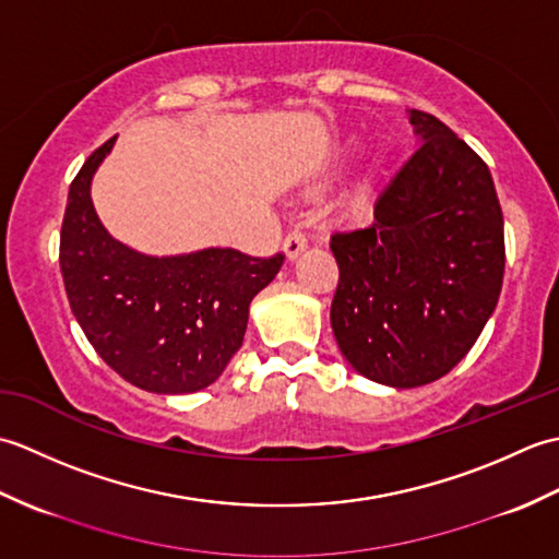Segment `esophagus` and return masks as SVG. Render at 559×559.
Returning <instances> with one entry per match:
<instances>
[{
    "label": "esophagus",
    "instance_id": "1",
    "mask_svg": "<svg viewBox=\"0 0 559 559\" xmlns=\"http://www.w3.org/2000/svg\"><path fill=\"white\" fill-rule=\"evenodd\" d=\"M283 249H286L288 259H295L302 252V249H307V235L300 228H293L286 235V240H283Z\"/></svg>",
    "mask_w": 559,
    "mask_h": 559
}]
</instances>
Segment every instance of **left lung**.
Masks as SVG:
<instances>
[{"instance_id":"left-lung-1","label":"left lung","mask_w":559,"mask_h":559,"mask_svg":"<svg viewBox=\"0 0 559 559\" xmlns=\"http://www.w3.org/2000/svg\"><path fill=\"white\" fill-rule=\"evenodd\" d=\"M420 146L374 201L331 235V329L353 370L413 389L456 367L500 300L504 221L488 165L435 115L408 110Z\"/></svg>"}]
</instances>
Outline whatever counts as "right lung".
I'll list each match as a JSON object with an SVG mask.
<instances>
[{"label": "right lung", "instance_id": "1", "mask_svg": "<svg viewBox=\"0 0 559 559\" xmlns=\"http://www.w3.org/2000/svg\"><path fill=\"white\" fill-rule=\"evenodd\" d=\"M115 139L91 153L69 187L59 269L71 312L129 384L153 394H194L216 382L240 350L249 302L286 257L221 247L148 257L117 242L91 201L93 173Z\"/></svg>", "mask_w": 559, "mask_h": 559}]
</instances>
